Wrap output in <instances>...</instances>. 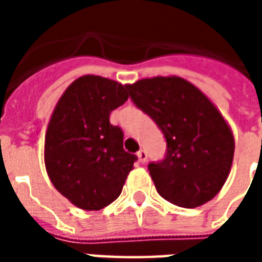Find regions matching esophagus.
Here are the masks:
<instances>
[{
    "label": "esophagus",
    "instance_id": "1",
    "mask_svg": "<svg viewBox=\"0 0 262 262\" xmlns=\"http://www.w3.org/2000/svg\"><path fill=\"white\" fill-rule=\"evenodd\" d=\"M137 159H139V161H140L142 164H144V163L147 161V153H146L144 150H139V151H137Z\"/></svg>",
    "mask_w": 262,
    "mask_h": 262
}]
</instances>
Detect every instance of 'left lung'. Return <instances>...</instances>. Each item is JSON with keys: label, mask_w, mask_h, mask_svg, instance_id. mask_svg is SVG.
Masks as SVG:
<instances>
[{"label": "left lung", "mask_w": 262, "mask_h": 262, "mask_svg": "<svg viewBox=\"0 0 262 262\" xmlns=\"http://www.w3.org/2000/svg\"><path fill=\"white\" fill-rule=\"evenodd\" d=\"M129 95L157 123L167 154L148 171L165 201L196 208L213 199L230 174L234 137L214 103L181 77H153L127 84Z\"/></svg>", "instance_id": "1"}]
</instances>
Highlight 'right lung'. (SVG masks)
Segmentation results:
<instances>
[{
    "label": "right lung",
    "mask_w": 262,
    "mask_h": 262,
    "mask_svg": "<svg viewBox=\"0 0 262 262\" xmlns=\"http://www.w3.org/2000/svg\"><path fill=\"white\" fill-rule=\"evenodd\" d=\"M127 88L99 75L73 81L56 103L45 136V165L54 188L77 208L99 210L119 196L137 157L109 115Z\"/></svg>",
    "instance_id": "right-lung-1"
}]
</instances>
